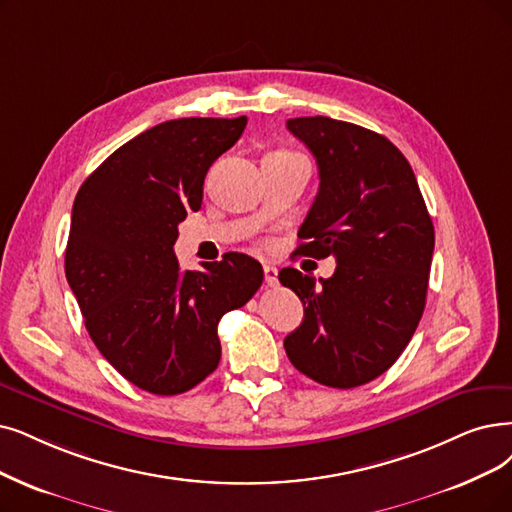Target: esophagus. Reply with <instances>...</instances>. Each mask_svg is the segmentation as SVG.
<instances>
[{"mask_svg":"<svg viewBox=\"0 0 512 512\" xmlns=\"http://www.w3.org/2000/svg\"><path fill=\"white\" fill-rule=\"evenodd\" d=\"M264 281H267L269 288H277V283H279L277 269L271 267V264H264Z\"/></svg>","mask_w":512,"mask_h":512,"instance_id":"esophagus-1","label":"esophagus"}]
</instances>
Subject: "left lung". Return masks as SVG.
Returning <instances> with one entry per match:
<instances>
[{"mask_svg":"<svg viewBox=\"0 0 512 512\" xmlns=\"http://www.w3.org/2000/svg\"><path fill=\"white\" fill-rule=\"evenodd\" d=\"M317 159L319 191L298 254L336 258L330 279L283 269L304 321L283 340L292 365L332 388L384 374L422 317L435 229L414 170L391 140L332 117L288 119Z\"/></svg>","mask_w":512,"mask_h":512,"instance_id":"1","label":"left lung"}]
</instances>
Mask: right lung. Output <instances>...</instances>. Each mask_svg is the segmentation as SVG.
Here are the masks:
<instances>
[{
    "instance_id": "add662e5",
    "label": "right lung",
    "mask_w": 512,
    "mask_h": 512,
    "mask_svg": "<svg viewBox=\"0 0 512 512\" xmlns=\"http://www.w3.org/2000/svg\"><path fill=\"white\" fill-rule=\"evenodd\" d=\"M248 124L185 117L119 147L77 191L65 273L86 330L115 370L153 395H180L220 361L218 321L262 285L260 262L224 254L182 271L178 224L197 212L203 178Z\"/></svg>"
}]
</instances>
